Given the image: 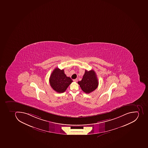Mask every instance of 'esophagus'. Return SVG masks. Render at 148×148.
Segmentation results:
<instances>
[{
    "label": "esophagus",
    "mask_w": 148,
    "mask_h": 148,
    "mask_svg": "<svg viewBox=\"0 0 148 148\" xmlns=\"http://www.w3.org/2000/svg\"><path fill=\"white\" fill-rule=\"evenodd\" d=\"M77 80H78V79H73V82H77Z\"/></svg>",
    "instance_id": "34e87169"
}]
</instances>
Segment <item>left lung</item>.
Wrapping results in <instances>:
<instances>
[{
  "label": "left lung",
  "instance_id": "1",
  "mask_svg": "<svg viewBox=\"0 0 148 148\" xmlns=\"http://www.w3.org/2000/svg\"><path fill=\"white\" fill-rule=\"evenodd\" d=\"M82 90L87 94L94 91L98 86V81L95 72L91 70L88 71L86 70L83 78L78 82Z\"/></svg>",
  "mask_w": 148,
  "mask_h": 148
}]
</instances>
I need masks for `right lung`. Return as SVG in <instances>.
Segmentation results:
<instances>
[{
    "label": "right lung",
    "mask_w": 148,
    "mask_h": 148,
    "mask_svg": "<svg viewBox=\"0 0 148 148\" xmlns=\"http://www.w3.org/2000/svg\"><path fill=\"white\" fill-rule=\"evenodd\" d=\"M72 82V79L65 75L64 70H60L58 67L53 70L49 78L52 88L59 93L64 92Z\"/></svg>",
    "instance_id": "obj_1"
}]
</instances>
